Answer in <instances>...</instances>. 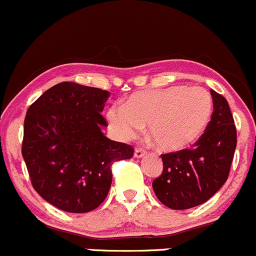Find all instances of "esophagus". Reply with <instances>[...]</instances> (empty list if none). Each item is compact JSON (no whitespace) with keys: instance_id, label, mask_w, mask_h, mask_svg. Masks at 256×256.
<instances>
[{"instance_id":"obj_1","label":"esophagus","mask_w":256,"mask_h":256,"mask_svg":"<svg viewBox=\"0 0 256 256\" xmlns=\"http://www.w3.org/2000/svg\"><path fill=\"white\" fill-rule=\"evenodd\" d=\"M146 154H147V152L143 150V148H136V150H134V158H142V156H144Z\"/></svg>"}]
</instances>
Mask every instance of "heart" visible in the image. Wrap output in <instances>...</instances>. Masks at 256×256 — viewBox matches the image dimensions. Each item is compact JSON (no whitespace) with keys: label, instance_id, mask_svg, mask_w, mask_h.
<instances>
[{"label":"heart","instance_id":"obj_1","mask_svg":"<svg viewBox=\"0 0 256 256\" xmlns=\"http://www.w3.org/2000/svg\"><path fill=\"white\" fill-rule=\"evenodd\" d=\"M212 100L202 87L171 86L134 94L125 106H109L106 118L122 140H130L148 124V132L162 150H178L203 134Z\"/></svg>","mask_w":256,"mask_h":256}]
</instances>
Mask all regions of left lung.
<instances>
[{
    "label": "left lung",
    "mask_w": 256,
    "mask_h": 256,
    "mask_svg": "<svg viewBox=\"0 0 256 256\" xmlns=\"http://www.w3.org/2000/svg\"><path fill=\"white\" fill-rule=\"evenodd\" d=\"M210 94L214 112L198 141L190 148L162 154L164 168L153 181V190L170 209H190L206 203L228 178L237 131L226 98L214 90Z\"/></svg>",
    "instance_id": "obj_1"
}]
</instances>
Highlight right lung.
Wrapping results in <instances>:
<instances>
[{"label": "right lung", "instance_id": "1", "mask_svg": "<svg viewBox=\"0 0 256 256\" xmlns=\"http://www.w3.org/2000/svg\"><path fill=\"white\" fill-rule=\"evenodd\" d=\"M104 90L60 82L42 94L26 112L22 154L34 190L68 212H87L106 198L112 164L132 158L134 148L109 140L100 112Z\"/></svg>", "mask_w": 256, "mask_h": 256}]
</instances>
